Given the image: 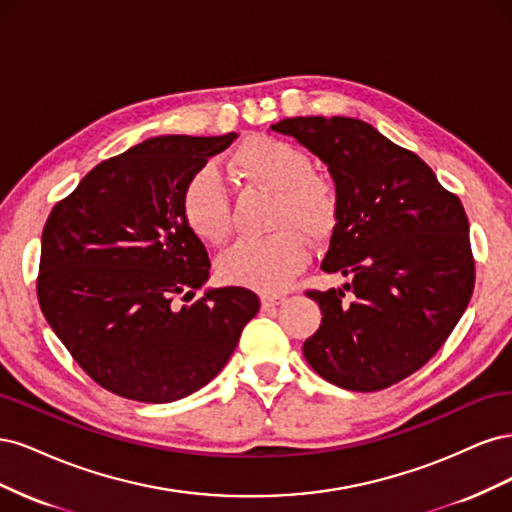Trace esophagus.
Returning a JSON list of instances; mask_svg holds the SVG:
<instances>
[{"label":"esophagus","instance_id":"34e87169","mask_svg":"<svg viewBox=\"0 0 512 512\" xmlns=\"http://www.w3.org/2000/svg\"><path fill=\"white\" fill-rule=\"evenodd\" d=\"M284 301H286L284 294H262V297H260V305H262V309L277 307V305H282Z\"/></svg>","mask_w":512,"mask_h":512}]
</instances>
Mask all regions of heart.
<instances>
[{"mask_svg": "<svg viewBox=\"0 0 512 512\" xmlns=\"http://www.w3.org/2000/svg\"><path fill=\"white\" fill-rule=\"evenodd\" d=\"M239 177L273 192L265 239L241 241L220 258L226 282L262 292L284 288L309 258L307 243L327 239L339 218V194L333 181L314 173L307 153L275 136H252L230 156ZM181 218L194 235L222 245L230 235V198L211 166H200L185 179Z\"/></svg>", "mask_w": 512, "mask_h": 512, "instance_id": "heart-1", "label": "heart"}]
</instances>
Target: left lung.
<instances>
[{"label":"left lung","instance_id":"8db88e82","mask_svg":"<svg viewBox=\"0 0 512 512\" xmlns=\"http://www.w3.org/2000/svg\"><path fill=\"white\" fill-rule=\"evenodd\" d=\"M329 166L339 218L320 269L344 290H307L322 320L303 354L318 376L371 393L421 369L470 303L476 269L457 194L410 149L350 117H288L271 126Z\"/></svg>","mask_w":512,"mask_h":512}]
</instances>
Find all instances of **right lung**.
<instances>
[{
	"label": "right lung",
	"instance_id": "add662e5",
	"mask_svg": "<svg viewBox=\"0 0 512 512\" xmlns=\"http://www.w3.org/2000/svg\"><path fill=\"white\" fill-rule=\"evenodd\" d=\"M237 134L156 136L94 166L42 230L40 309L85 374L166 404L220 374L260 301L228 286L192 301L211 260L181 218L183 183Z\"/></svg>",
	"mask_w": 512,
	"mask_h": 512
}]
</instances>
